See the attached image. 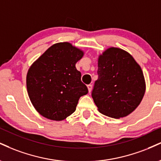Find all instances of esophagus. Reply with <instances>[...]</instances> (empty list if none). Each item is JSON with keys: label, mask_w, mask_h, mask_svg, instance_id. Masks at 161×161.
<instances>
[{"label": "esophagus", "mask_w": 161, "mask_h": 161, "mask_svg": "<svg viewBox=\"0 0 161 161\" xmlns=\"http://www.w3.org/2000/svg\"><path fill=\"white\" fill-rule=\"evenodd\" d=\"M88 92L90 93L92 92V85H88Z\"/></svg>", "instance_id": "esophagus-1"}]
</instances>
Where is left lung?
<instances>
[{
	"label": "left lung",
	"mask_w": 161,
	"mask_h": 161,
	"mask_svg": "<svg viewBox=\"0 0 161 161\" xmlns=\"http://www.w3.org/2000/svg\"><path fill=\"white\" fill-rule=\"evenodd\" d=\"M97 74L92 96L100 113L119 119L136 109L145 94L146 82L132 55L109 48L100 55Z\"/></svg>",
	"instance_id": "8db88e82"
}]
</instances>
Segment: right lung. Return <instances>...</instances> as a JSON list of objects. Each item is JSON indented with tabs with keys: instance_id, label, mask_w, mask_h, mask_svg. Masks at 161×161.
I'll return each instance as SVG.
<instances>
[{
	"instance_id": "obj_1",
	"label": "right lung",
	"mask_w": 161,
	"mask_h": 161,
	"mask_svg": "<svg viewBox=\"0 0 161 161\" xmlns=\"http://www.w3.org/2000/svg\"><path fill=\"white\" fill-rule=\"evenodd\" d=\"M83 52L69 42L49 47L28 69L27 90L33 106L40 115L62 121L75 112L80 97L88 94L75 63Z\"/></svg>"
}]
</instances>
